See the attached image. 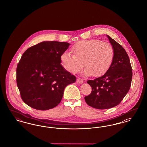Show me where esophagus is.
<instances>
[{"label": "esophagus", "instance_id": "34e87169", "mask_svg": "<svg viewBox=\"0 0 147 147\" xmlns=\"http://www.w3.org/2000/svg\"><path fill=\"white\" fill-rule=\"evenodd\" d=\"M83 80L82 79H80V78H78L77 80V83L78 84H83Z\"/></svg>", "mask_w": 147, "mask_h": 147}]
</instances>
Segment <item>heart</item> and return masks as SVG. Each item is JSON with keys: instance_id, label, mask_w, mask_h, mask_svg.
I'll list each match as a JSON object with an SVG mask.
<instances>
[{"instance_id": "heart-1", "label": "heart", "mask_w": 147, "mask_h": 147, "mask_svg": "<svg viewBox=\"0 0 147 147\" xmlns=\"http://www.w3.org/2000/svg\"><path fill=\"white\" fill-rule=\"evenodd\" d=\"M73 55L64 52L61 61L64 69L71 74H76L86 67L83 72L86 77L94 74L95 77L103 76L109 69L114 58V50L111 44L98 40H84L71 47Z\"/></svg>"}]
</instances>
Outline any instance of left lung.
I'll list each match as a JSON object with an SVG mask.
<instances>
[{
  "label": "left lung",
  "instance_id": "8db88e82",
  "mask_svg": "<svg viewBox=\"0 0 147 147\" xmlns=\"http://www.w3.org/2000/svg\"><path fill=\"white\" fill-rule=\"evenodd\" d=\"M114 50L109 69L102 77L88 80L91 93L85 97L86 104L97 109H107L121 102L129 91L132 79L129 58L122 46L106 35Z\"/></svg>",
  "mask_w": 147,
  "mask_h": 147
}]
</instances>
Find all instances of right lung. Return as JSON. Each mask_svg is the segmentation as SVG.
<instances>
[{
    "label": "right lung",
    "instance_id": "right-lung-1",
    "mask_svg": "<svg viewBox=\"0 0 147 147\" xmlns=\"http://www.w3.org/2000/svg\"><path fill=\"white\" fill-rule=\"evenodd\" d=\"M68 42L43 41L27 49L16 69L17 85L23 101L36 110H47L58 105L65 87L76 77L61 64Z\"/></svg>",
    "mask_w": 147,
    "mask_h": 147
}]
</instances>
